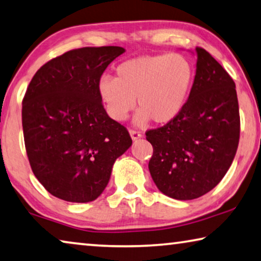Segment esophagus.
<instances>
[{"label": "esophagus", "instance_id": "obj_1", "mask_svg": "<svg viewBox=\"0 0 261 261\" xmlns=\"http://www.w3.org/2000/svg\"><path fill=\"white\" fill-rule=\"evenodd\" d=\"M130 136H131L132 139L136 140V139L142 138L143 135H142V132L138 131V130H130Z\"/></svg>", "mask_w": 261, "mask_h": 261}]
</instances>
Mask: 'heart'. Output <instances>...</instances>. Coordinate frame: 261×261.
<instances>
[{
    "mask_svg": "<svg viewBox=\"0 0 261 261\" xmlns=\"http://www.w3.org/2000/svg\"><path fill=\"white\" fill-rule=\"evenodd\" d=\"M195 81V68L179 53L143 56L126 60L116 68V77L103 76L98 94L108 114L123 121L135 108V121L144 125L152 119L165 124L180 115L187 105Z\"/></svg>",
    "mask_w": 261,
    "mask_h": 261,
    "instance_id": "1",
    "label": "heart"
}]
</instances>
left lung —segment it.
<instances>
[{"label": "left lung", "instance_id": "8db88e82", "mask_svg": "<svg viewBox=\"0 0 261 261\" xmlns=\"http://www.w3.org/2000/svg\"><path fill=\"white\" fill-rule=\"evenodd\" d=\"M194 86L180 115L145 132L153 154L148 169L158 189L193 200L220 184L236 155L241 117L236 85L222 65L196 47Z\"/></svg>", "mask_w": 261, "mask_h": 261}]
</instances>
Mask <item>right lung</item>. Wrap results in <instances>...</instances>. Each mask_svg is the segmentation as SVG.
Instances as JSON below:
<instances>
[{
    "mask_svg": "<svg viewBox=\"0 0 261 261\" xmlns=\"http://www.w3.org/2000/svg\"><path fill=\"white\" fill-rule=\"evenodd\" d=\"M123 47L71 49L36 72L22 102V125L35 176L60 200H96L115 160L131 146L126 127L111 119L98 82Z\"/></svg>",
    "mask_w": 261,
    "mask_h": 261,
    "instance_id": "right-lung-1",
    "label": "right lung"
}]
</instances>
